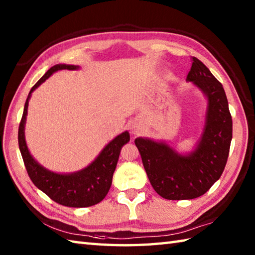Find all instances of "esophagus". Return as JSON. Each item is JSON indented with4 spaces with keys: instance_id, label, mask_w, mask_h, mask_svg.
Returning a JSON list of instances; mask_svg holds the SVG:
<instances>
[{
    "instance_id": "esophagus-1",
    "label": "esophagus",
    "mask_w": 255,
    "mask_h": 255,
    "mask_svg": "<svg viewBox=\"0 0 255 255\" xmlns=\"http://www.w3.org/2000/svg\"><path fill=\"white\" fill-rule=\"evenodd\" d=\"M131 129H132V128H131ZM136 132H137V131H136V130H134V129H133V130H132V133H136Z\"/></svg>"
}]
</instances>
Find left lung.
<instances>
[{
    "instance_id": "1",
    "label": "left lung",
    "mask_w": 255,
    "mask_h": 255,
    "mask_svg": "<svg viewBox=\"0 0 255 255\" xmlns=\"http://www.w3.org/2000/svg\"><path fill=\"white\" fill-rule=\"evenodd\" d=\"M186 81L207 100L203 131L191 152H178L165 141L134 139L151 185L160 196L171 200L193 199L207 192L223 174L232 139V119L223 84L195 57Z\"/></svg>"
}]
</instances>
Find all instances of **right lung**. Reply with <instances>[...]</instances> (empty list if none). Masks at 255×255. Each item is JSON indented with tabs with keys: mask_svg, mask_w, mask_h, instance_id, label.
Returning a JSON list of instances; mask_svg holds the SVG:
<instances>
[{
	"mask_svg": "<svg viewBox=\"0 0 255 255\" xmlns=\"http://www.w3.org/2000/svg\"><path fill=\"white\" fill-rule=\"evenodd\" d=\"M79 69V66L59 63L48 70L32 86L27 96L23 117L18 128L19 150L31 182L56 203L75 208L90 207L105 198L112 185L113 174L116 169L121 150L123 145L130 140L127 130L122 132L101 151L93 162H91L84 169L72 173H57L48 170L30 154L25 139V125L31 93L55 72L60 70Z\"/></svg>",
	"mask_w": 255,
	"mask_h": 255,
	"instance_id": "1",
	"label": "right lung"
}]
</instances>
